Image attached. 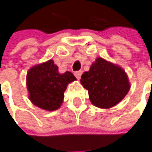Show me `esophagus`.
I'll return each instance as SVG.
<instances>
[{
  "label": "esophagus",
  "instance_id": "obj_1",
  "mask_svg": "<svg viewBox=\"0 0 152 152\" xmlns=\"http://www.w3.org/2000/svg\"><path fill=\"white\" fill-rule=\"evenodd\" d=\"M75 76L79 80L80 78H81V76H82V71H76L75 72Z\"/></svg>",
  "mask_w": 152,
  "mask_h": 152
}]
</instances>
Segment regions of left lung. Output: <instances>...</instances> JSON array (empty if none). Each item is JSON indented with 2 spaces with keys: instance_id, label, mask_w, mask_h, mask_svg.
I'll use <instances>...</instances> for the list:
<instances>
[{
  "instance_id": "8db88e82",
  "label": "left lung",
  "mask_w": 152,
  "mask_h": 152,
  "mask_svg": "<svg viewBox=\"0 0 152 152\" xmlns=\"http://www.w3.org/2000/svg\"><path fill=\"white\" fill-rule=\"evenodd\" d=\"M81 83L88 91L91 103L102 109L121 102L131 87L123 68L102 58H96L89 70L82 75Z\"/></svg>"
}]
</instances>
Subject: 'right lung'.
<instances>
[{
    "label": "right lung",
    "mask_w": 152,
    "mask_h": 152,
    "mask_svg": "<svg viewBox=\"0 0 152 152\" xmlns=\"http://www.w3.org/2000/svg\"><path fill=\"white\" fill-rule=\"evenodd\" d=\"M76 80L69 71L60 74L52 59L34 65L26 74L29 100L41 109L55 111L64 102L68 84Z\"/></svg>",
    "instance_id": "obj_1"
}]
</instances>
